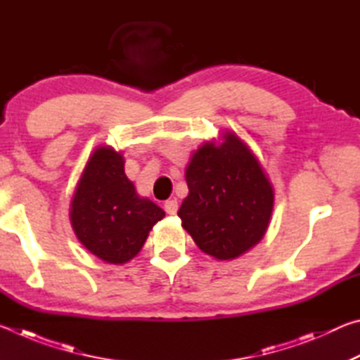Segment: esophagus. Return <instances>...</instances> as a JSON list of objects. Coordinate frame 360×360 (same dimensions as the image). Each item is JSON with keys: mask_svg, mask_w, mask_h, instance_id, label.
<instances>
[{"mask_svg": "<svg viewBox=\"0 0 360 360\" xmlns=\"http://www.w3.org/2000/svg\"><path fill=\"white\" fill-rule=\"evenodd\" d=\"M178 208H179V205H178V200H176V198L168 200V202H165L167 214H169V216L176 214V212H178Z\"/></svg>", "mask_w": 360, "mask_h": 360, "instance_id": "1", "label": "esophagus"}]
</instances>
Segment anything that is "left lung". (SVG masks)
I'll return each instance as SVG.
<instances>
[{
	"mask_svg": "<svg viewBox=\"0 0 360 360\" xmlns=\"http://www.w3.org/2000/svg\"><path fill=\"white\" fill-rule=\"evenodd\" d=\"M205 143L186 168L188 195L178 216L205 254L240 257L264 238L275 192L252 150L231 131Z\"/></svg>",
	"mask_w": 360,
	"mask_h": 360,
	"instance_id": "1",
	"label": "left lung"
}]
</instances>
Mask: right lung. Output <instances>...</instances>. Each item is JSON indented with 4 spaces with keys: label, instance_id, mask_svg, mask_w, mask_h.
Returning <instances> with one entry per match:
<instances>
[{
    "label": "right lung",
    "instance_id": "1",
    "mask_svg": "<svg viewBox=\"0 0 360 360\" xmlns=\"http://www.w3.org/2000/svg\"><path fill=\"white\" fill-rule=\"evenodd\" d=\"M124 157L109 146L90 155L76 192L70 221L87 251L108 264L120 265L141 251L152 227L165 211L141 198L127 178Z\"/></svg>",
    "mask_w": 360,
    "mask_h": 360
}]
</instances>
